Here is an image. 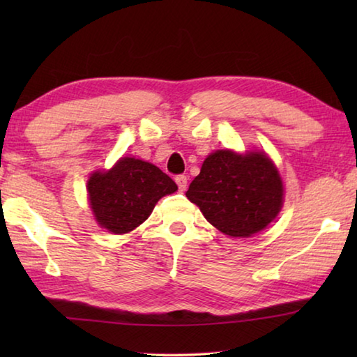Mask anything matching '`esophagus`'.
Returning <instances> with one entry per match:
<instances>
[{"instance_id":"34e87169","label":"esophagus","mask_w":357,"mask_h":357,"mask_svg":"<svg viewBox=\"0 0 357 357\" xmlns=\"http://www.w3.org/2000/svg\"><path fill=\"white\" fill-rule=\"evenodd\" d=\"M174 181H176L179 190L184 192L185 187H187V176H185V174H179V176H176V179H174Z\"/></svg>"}]
</instances>
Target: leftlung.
I'll return each mask as SVG.
<instances>
[{
  "mask_svg": "<svg viewBox=\"0 0 357 357\" xmlns=\"http://www.w3.org/2000/svg\"><path fill=\"white\" fill-rule=\"evenodd\" d=\"M185 197L222 233L247 238L280 213L283 183L274 162L261 151L238 154L219 149L204 159Z\"/></svg>",
  "mask_w": 357,
  "mask_h": 357,
  "instance_id": "1",
  "label": "left lung"
}]
</instances>
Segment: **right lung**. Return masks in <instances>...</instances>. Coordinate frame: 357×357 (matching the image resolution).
<instances>
[{
    "label": "right lung",
    "instance_id": "obj_1",
    "mask_svg": "<svg viewBox=\"0 0 357 357\" xmlns=\"http://www.w3.org/2000/svg\"><path fill=\"white\" fill-rule=\"evenodd\" d=\"M86 187L96 220L114 234L135 229L162 197L178 190L160 168L135 157H121L108 172H94Z\"/></svg>",
    "mask_w": 357,
    "mask_h": 357
}]
</instances>
